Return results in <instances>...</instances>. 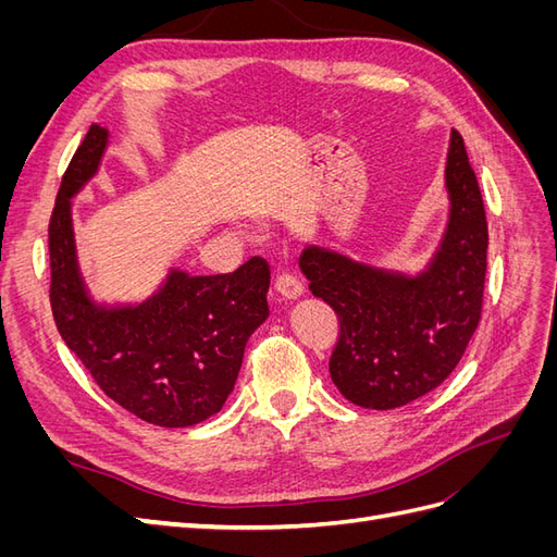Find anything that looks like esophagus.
<instances>
[{
    "label": "esophagus",
    "mask_w": 557,
    "mask_h": 557,
    "mask_svg": "<svg viewBox=\"0 0 557 557\" xmlns=\"http://www.w3.org/2000/svg\"><path fill=\"white\" fill-rule=\"evenodd\" d=\"M274 285H276V293L283 299H299L301 295H305V285H301L299 278L293 274H281Z\"/></svg>",
    "instance_id": "1"
}]
</instances>
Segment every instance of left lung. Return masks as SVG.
<instances>
[{"label": "left lung", "mask_w": 557, "mask_h": 557, "mask_svg": "<svg viewBox=\"0 0 557 557\" xmlns=\"http://www.w3.org/2000/svg\"><path fill=\"white\" fill-rule=\"evenodd\" d=\"M446 188L448 227L440 250L416 276L385 272L320 246L299 256L309 290L339 318L330 376L362 409H397L434 391L458 367L479 327L487 223L476 174L455 129Z\"/></svg>", "instance_id": "left-lung-1"}]
</instances>
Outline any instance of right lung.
Here are the masks:
<instances>
[{"mask_svg":"<svg viewBox=\"0 0 557 557\" xmlns=\"http://www.w3.org/2000/svg\"><path fill=\"white\" fill-rule=\"evenodd\" d=\"M109 132L92 125L62 176L48 225L50 309L58 332L104 395L160 428H190L223 409L239 376L248 336L269 315V264L188 276L172 269L137 307L90 299L76 262L72 197L95 174Z\"/></svg>","mask_w":557,"mask_h":557,"instance_id":"add662e5","label":"right lung"}]
</instances>
